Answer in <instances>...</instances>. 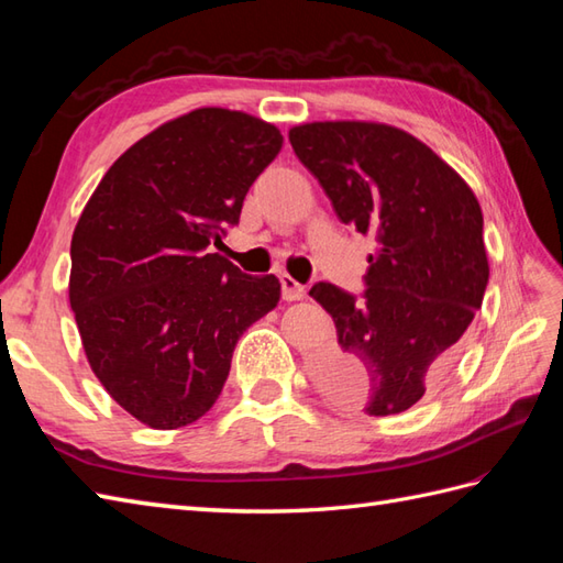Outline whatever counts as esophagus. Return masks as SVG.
<instances>
[{
	"instance_id": "34e87169",
	"label": "esophagus",
	"mask_w": 563,
	"mask_h": 563,
	"mask_svg": "<svg viewBox=\"0 0 563 563\" xmlns=\"http://www.w3.org/2000/svg\"><path fill=\"white\" fill-rule=\"evenodd\" d=\"M280 290H283V300H288V302L302 300V297L307 295L305 285L297 283L292 275H280Z\"/></svg>"
}]
</instances>
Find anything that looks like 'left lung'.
<instances>
[{
    "label": "left lung",
    "instance_id": "8db88e82",
    "mask_svg": "<svg viewBox=\"0 0 563 563\" xmlns=\"http://www.w3.org/2000/svg\"><path fill=\"white\" fill-rule=\"evenodd\" d=\"M290 145L343 224L375 234L365 295H309L339 343L312 363L329 397L367 416L401 413L448 375L488 283L484 218L464 178L421 140L385 123L324 121Z\"/></svg>",
    "mask_w": 563,
    "mask_h": 563
}]
</instances>
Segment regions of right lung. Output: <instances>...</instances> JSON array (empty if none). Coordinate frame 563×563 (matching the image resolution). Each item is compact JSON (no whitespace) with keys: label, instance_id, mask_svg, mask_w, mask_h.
Returning <instances> with one entry per match:
<instances>
[{"label":"right lung","instance_id":"1","mask_svg":"<svg viewBox=\"0 0 563 563\" xmlns=\"http://www.w3.org/2000/svg\"><path fill=\"white\" fill-rule=\"evenodd\" d=\"M280 147L261 118L196 109L125 150L84 206L69 305L93 375L140 423L206 416L239 336L278 305L275 275H246L208 246Z\"/></svg>","mask_w":563,"mask_h":563}]
</instances>
